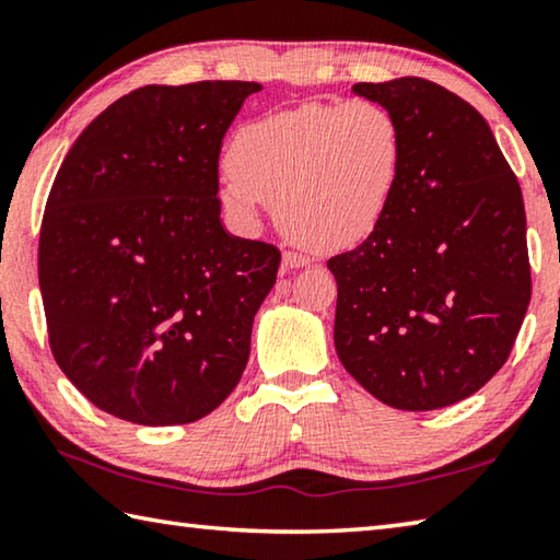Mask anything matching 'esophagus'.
Wrapping results in <instances>:
<instances>
[{"instance_id": "1", "label": "esophagus", "mask_w": 560, "mask_h": 560, "mask_svg": "<svg viewBox=\"0 0 560 560\" xmlns=\"http://www.w3.org/2000/svg\"><path fill=\"white\" fill-rule=\"evenodd\" d=\"M308 264H311V259L303 257V254L283 252V257H281V271L287 273V271H293V269H303V267H308Z\"/></svg>"}]
</instances>
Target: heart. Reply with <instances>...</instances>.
Listing matches in <instances>:
<instances>
[{
    "mask_svg": "<svg viewBox=\"0 0 560 560\" xmlns=\"http://www.w3.org/2000/svg\"><path fill=\"white\" fill-rule=\"evenodd\" d=\"M222 202L254 224L267 200L293 242L328 252L383 224L400 187L405 136L375 101L303 103L246 122L226 150Z\"/></svg>",
    "mask_w": 560,
    "mask_h": 560,
    "instance_id": "1",
    "label": "heart"
}]
</instances>
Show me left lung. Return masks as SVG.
Returning <instances> with one entry per match:
<instances>
[{"label": "left lung", "instance_id": "1", "mask_svg": "<svg viewBox=\"0 0 560 560\" xmlns=\"http://www.w3.org/2000/svg\"><path fill=\"white\" fill-rule=\"evenodd\" d=\"M353 93L393 110L405 165L383 224L328 259L336 353L381 402L438 410L485 387L524 324V197L489 122L457 93L417 75Z\"/></svg>", "mask_w": 560, "mask_h": 560}]
</instances>
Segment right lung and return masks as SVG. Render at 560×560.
Listing matches in <instances>:
<instances>
[{
    "label": "right lung",
    "mask_w": 560,
    "mask_h": 560,
    "mask_svg": "<svg viewBox=\"0 0 560 560\" xmlns=\"http://www.w3.org/2000/svg\"><path fill=\"white\" fill-rule=\"evenodd\" d=\"M254 81L143 86L101 113L56 173L39 234L49 346L63 375L126 422L187 424L246 368L281 252L232 236L222 138Z\"/></svg>",
    "instance_id": "right-lung-1"
}]
</instances>
